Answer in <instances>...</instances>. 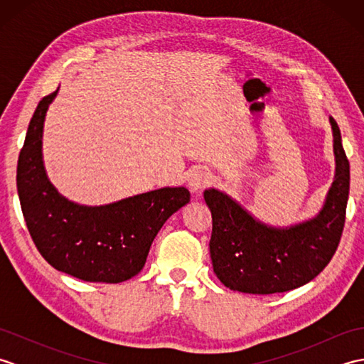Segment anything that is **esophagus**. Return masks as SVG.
Here are the masks:
<instances>
[{"instance_id":"1","label":"esophagus","mask_w":364,"mask_h":364,"mask_svg":"<svg viewBox=\"0 0 364 364\" xmlns=\"http://www.w3.org/2000/svg\"><path fill=\"white\" fill-rule=\"evenodd\" d=\"M210 183H211V173L208 172L206 168H202V167L194 168L188 176V184H189V189L192 192L202 191Z\"/></svg>"}]
</instances>
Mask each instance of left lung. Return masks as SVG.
<instances>
[{
  "mask_svg": "<svg viewBox=\"0 0 364 364\" xmlns=\"http://www.w3.org/2000/svg\"><path fill=\"white\" fill-rule=\"evenodd\" d=\"M330 125L335 178L314 218L289 227H272L225 192L214 188L203 192L213 215V269L227 288L245 294L291 291L311 282L333 258L346 222L350 166L333 117Z\"/></svg>",
  "mask_w": 364,
  "mask_h": 364,
  "instance_id": "obj_1",
  "label": "left lung"
}]
</instances>
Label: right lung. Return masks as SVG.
Segmentation results:
<instances>
[{
  "instance_id": "add662e5",
  "label": "right lung",
  "mask_w": 364,
  "mask_h": 364,
  "mask_svg": "<svg viewBox=\"0 0 364 364\" xmlns=\"http://www.w3.org/2000/svg\"><path fill=\"white\" fill-rule=\"evenodd\" d=\"M58 90L37 105L17 166L18 198L29 235L50 264L84 282L122 283L141 272L166 220L189 203L186 188H161L100 206L75 203L46 176L43 122Z\"/></svg>"
}]
</instances>
